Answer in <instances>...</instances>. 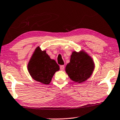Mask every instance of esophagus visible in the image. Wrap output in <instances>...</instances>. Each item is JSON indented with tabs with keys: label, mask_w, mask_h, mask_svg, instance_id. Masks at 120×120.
Instances as JSON below:
<instances>
[{
	"label": "esophagus",
	"mask_w": 120,
	"mask_h": 120,
	"mask_svg": "<svg viewBox=\"0 0 120 120\" xmlns=\"http://www.w3.org/2000/svg\"><path fill=\"white\" fill-rule=\"evenodd\" d=\"M64 68H65L64 65H60V69L61 70H64Z\"/></svg>",
	"instance_id": "esophagus-1"
}]
</instances>
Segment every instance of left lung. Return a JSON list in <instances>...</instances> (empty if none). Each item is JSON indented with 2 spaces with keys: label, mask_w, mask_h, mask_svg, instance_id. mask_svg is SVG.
Wrapping results in <instances>:
<instances>
[{
  "label": "left lung",
  "mask_w": 120,
  "mask_h": 120,
  "mask_svg": "<svg viewBox=\"0 0 120 120\" xmlns=\"http://www.w3.org/2000/svg\"><path fill=\"white\" fill-rule=\"evenodd\" d=\"M94 69V63L90 56L85 52L74 51L65 70L72 81L80 83L90 76Z\"/></svg>",
  "instance_id": "left-lung-1"
}]
</instances>
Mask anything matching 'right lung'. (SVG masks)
<instances>
[{"instance_id": "1", "label": "right lung", "mask_w": 120, "mask_h": 120, "mask_svg": "<svg viewBox=\"0 0 120 120\" xmlns=\"http://www.w3.org/2000/svg\"><path fill=\"white\" fill-rule=\"evenodd\" d=\"M28 69L35 80L48 85L56 71L59 70V66L55 60L50 58L46 51H41L38 47L28 64Z\"/></svg>"}]
</instances>
